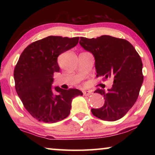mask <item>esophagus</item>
Returning a JSON list of instances; mask_svg holds the SVG:
<instances>
[{
  "label": "esophagus",
  "instance_id": "obj_1",
  "mask_svg": "<svg viewBox=\"0 0 155 155\" xmlns=\"http://www.w3.org/2000/svg\"><path fill=\"white\" fill-rule=\"evenodd\" d=\"M92 94V92H90V91H84L83 92V94L84 96H90Z\"/></svg>",
  "mask_w": 155,
  "mask_h": 155
}]
</instances>
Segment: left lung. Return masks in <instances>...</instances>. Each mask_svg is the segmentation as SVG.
I'll list each match as a JSON object with an SVG mask.
<instances>
[{"label": "left lung", "instance_id": "obj_1", "mask_svg": "<svg viewBox=\"0 0 155 155\" xmlns=\"http://www.w3.org/2000/svg\"><path fill=\"white\" fill-rule=\"evenodd\" d=\"M80 44L92 53L97 76L112 78L114 84L107 92L97 89L104 96V104L92 109V114L103 120L115 121L126 115L136 101L143 82L140 56L130 42L109 35L96 39L80 37Z\"/></svg>", "mask_w": 155, "mask_h": 155}]
</instances>
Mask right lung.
<instances>
[{
	"label": "right lung",
	"instance_id": "1",
	"mask_svg": "<svg viewBox=\"0 0 155 155\" xmlns=\"http://www.w3.org/2000/svg\"><path fill=\"white\" fill-rule=\"evenodd\" d=\"M79 37L49 36L29 44L21 54L14 71L15 90L27 111L48 124L70 114L72 100L83 94L77 89L53 87L54 73L60 71L59 55L75 47Z\"/></svg>",
	"mask_w": 155,
	"mask_h": 155
}]
</instances>
